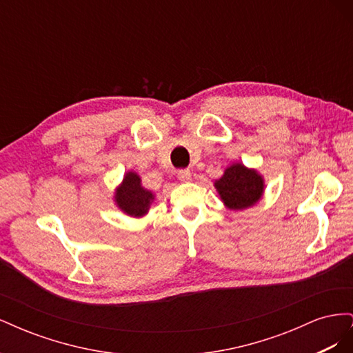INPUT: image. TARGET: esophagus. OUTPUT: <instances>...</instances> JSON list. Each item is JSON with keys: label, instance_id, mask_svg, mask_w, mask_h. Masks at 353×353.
Listing matches in <instances>:
<instances>
[{"label": "esophagus", "instance_id": "34e87169", "mask_svg": "<svg viewBox=\"0 0 353 353\" xmlns=\"http://www.w3.org/2000/svg\"><path fill=\"white\" fill-rule=\"evenodd\" d=\"M176 175H178V179H179V181H183V183H187V181H190V179H191V172H190V169H179Z\"/></svg>", "mask_w": 353, "mask_h": 353}]
</instances>
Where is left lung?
Returning a JSON list of instances; mask_svg holds the SVG:
<instances>
[{
  "label": "left lung",
  "instance_id": "left-lung-1",
  "mask_svg": "<svg viewBox=\"0 0 353 353\" xmlns=\"http://www.w3.org/2000/svg\"><path fill=\"white\" fill-rule=\"evenodd\" d=\"M263 178L254 169L234 163L215 181L221 200L231 210H243L258 203L263 194Z\"/></svg>",
  "mask_w": 353,
  "mask_h": 353
}]
</instances>
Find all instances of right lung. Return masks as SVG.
Listing matches in <instances>:
<instances>
[{
    "label": "right lung",
    "mask_w": 353,
    "mask_h": 353,
    "mask_svg": "<svg viewBox=\"0 0 353 353\" xmlns=\"http://www.w3.org/2000/svg\"><path fill=\"white\" fill-rule=\"evenodd\" d=\"M153 200L154 194L141 185V178L135 172H128L114 193L117 208L134 218L144 216L150 209Z\"/></svg>",
    "instance_id": "obj_1"
}]
</instances>
